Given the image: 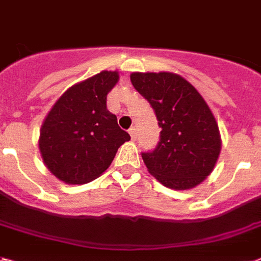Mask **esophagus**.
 <instances>
[{
	"mask_svg": "<svg viewBox=\"0 0 261 261\" xmlns=\"http://www.w3.org/2000/svg\"><path fill=\"white\" fill-rule=\"evenodd\" d=\"M128 134L131 135V139H137V135H138V133H137V128H135V127H131L130 130H128Z\"/></svg>",
	"mask_w": 261,
	"mask_h": 261,
	"instance_id": "esophagus-1",
	"label": "esophagus"
}]
</instances>
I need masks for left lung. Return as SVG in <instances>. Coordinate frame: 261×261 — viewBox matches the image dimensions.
Masks as SVG:
<instances>
[{"mask_svg":"<svg viewBox=\"0 0 261 261\" xmlns=\"http://www.w3.org/2000/svg\"><path fill=\"white\" fill-rule=\"evenodd\" d=\"M130 79L162 128L155 149L142 152L149 173L174 190L200 185L213 171L221 151L219 126L204 97L171 72H133Z\"/></svg>","mask_w":261,"mask_h":261,"instance_id":"8db88e82","label":"left lung"}]
</instances>
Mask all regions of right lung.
I'll list each match as a JSON object with an SVG mask.
<instances>
[{"label":"right lung","mask_w":261,"mask_h":261,"mask_svg":"<svg viewBox=\"0 0 261 261\" xmlns=\"http://www.w3.org/2000/svg\"><path fill=\"white\" fill-rule=\"evenodd\" d=\"M119 80L116 71H101L65 91L40 130L42 161L69 185L94 181L111 165L130 135L107 110V94Z\"/></svg>","instance_id":"obj_1"}]
</instances>
